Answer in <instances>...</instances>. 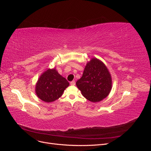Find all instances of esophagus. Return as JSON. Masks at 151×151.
Segmentation results:
<instances>
[{"label": "esophagus", "mask_w": 151, "mask_h": 151, "mask_svg": "<svg viewBox=\"0 0 151 151\" xmlns=\"http://www.w3.org/2000/svg\"><path fill=\"white\" fill-rule=\"evenodd\" d=\"M70 85H72V86H74L75 84H76V83H75V81H71L70 83Z\"/></svg>", "instance_id": "34e87169"}]
</instances>
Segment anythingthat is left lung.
<instances>
[{
	"mask_svg": "<svg viewBox=\"0 0 151 151\" xmlns=\"http://www.w3.org/2000/svg\"><path fill=\"white\" fill-rule=\"evenodd\" d=\"M111 78L107 67L94 58L87 63L83 76L76 82L82 94L91 102H98L106 98L111 89Z\"/></svg>",
	"mask_w": 151,
	"mask_h": 151,
	"instance_id": "obj_1",
	"label": "left lung"
}]
</instances>
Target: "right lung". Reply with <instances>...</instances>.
Listing matches in <instances>:
<instances>
[{"label":"right lung","mask_w":151,"mask_h":151,"mask_svg":"<svg viewBox=\"0 0 151 151\" xmlns=\"http://www.w3.org/2000/svg\"><path fill=\"white\" fill-rule=\"evenodd\" d=\"M68 86V82L58 74L55 68L48 69L36 83V93L42 101L53 102L61 96Z\"/></svg>","instance_id":"obj_1"}]
</instances>
